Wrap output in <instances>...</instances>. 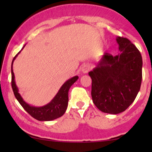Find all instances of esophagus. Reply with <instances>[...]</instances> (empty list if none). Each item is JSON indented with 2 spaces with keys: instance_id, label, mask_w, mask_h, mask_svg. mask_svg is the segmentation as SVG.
Returning <instances> with one entry per match:
<instances>
[{
  "instance_id": "obj_1",
  "label": "esophagus",
  "mask_w": 152,
  "mask_h": 152,
  "mask_svg": "<svg viewBox=\"0 0 152 152\" xmlns=\"http://www.w3.org/2000/svg\"><path fill=\"white\" fill-rule=\"evenodd\" d=\"M91 68H92V66H91V64H84L82 68V72L83 73H87V72H88Z\"/></svg>"
}]
</instances>
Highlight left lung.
Masks as SVG:
<instances>
[{"mask_svg": "<svg viewBox=\"0 0 152 152\" xmlns=\"http://www.w3.org/2000/svg\"><path fill=\"white\" fill-rule=\"evenodd\" d=\"M120 53H104L93 70L91 96L97 109L118 114L125 111L140 91L142 59L140 51L126 38H116Z\"/></svg>", "mask_w": 152, "mask_h": 152, "instance_id": "left-lung-1", "label": "left lung"}]
</instances>
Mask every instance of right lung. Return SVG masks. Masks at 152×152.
<instances>
[{
	"label": "right lung",
	"mask_w": 152,
	"mask_h": 152,
	"mask_svg": "<svg viewBox=\"0 0 152 152\" xmlns=\"http://www.w3.org/2000/svg\"><path fill=\"white\" fill-rule=\"evenodd\" d=\"M25 45L23 47V48ZM21 49V50H23ZM20 50V51H21ZM20 51L14 57L12 62V87L13 90L14 94L15 95L16 98L20 104V105L23 107V109L30 114V115L37 120L39 121H51V120H55L58 118L62 116L66 111L68 104V91L70 86L78 80V76H75L69 79L66 81L64 84L62 85L61 88L58 91V93L54 97V98L48 104H45L43 107H34V106L30 105L26 103L23 100L21 95L18 93V87L16 86L15 82V77L13 72V62L15 60L16 57H17Z\"/></svg>",
	"instance_id": "right-lung-1"
}]
</instances>
